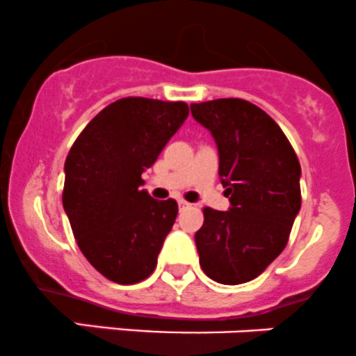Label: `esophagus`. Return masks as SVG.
Masks as SVG:
<instances>
[{
  "mask_svg": "<svg viewBox=\"0 0 356 356\" xmlns=\"http://www.w3.org/2000/svg\"><path fill=\"white\" fill-rule=\"evenodd\" d=\"M178 207H179V209L190 207V202H186V200H183V199H178Z\"/></svg>",
  "mask_w": 356,
  "mask_h": 356,
  "instance_id": "esophagus-1",
  "label": "esophagus"
}]
</instances>
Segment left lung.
Segmentation results:
<instances>
[{"instance_id":"1","label":"left lung","mask_w":356,"mask_h":356,"mask_svg":"<svg viewBox=\"0 0 356 356\" xmlns=\"http://www.w3.org/2000/svg\"><path fill=\"white\" fill-rule=\"evenodd\" d=\"M214 137L229 211L204 209L195 233L200 267L221 284L255 280L288 243L302 205L298 157L266 111L243 99L190 104Z\"/></svg>"}]
</instances>
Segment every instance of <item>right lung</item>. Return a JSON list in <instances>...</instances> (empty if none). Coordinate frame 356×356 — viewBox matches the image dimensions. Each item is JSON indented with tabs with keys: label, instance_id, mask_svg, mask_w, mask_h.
Listing matches in <instances>:
<instances>
[{
	"label": "right lung",
	"instance_id": "right-lung-1",
	"mask_svg": "<svg viewBox=\"0 0 356 356\" xmlns=\"http://www.w3.org/2000/svg\"><path fill=\"white\" fill-rule=\"evenodd\" d=\"M186 116L181 101L123 97L94 116L70 149L65 212L82 254L113 283H140L156 269L178 204L152 199L140 188L142 173Z\"/></svg>",
	"mask_w": 356,
	"mask_h": 356
}]
</instances>
